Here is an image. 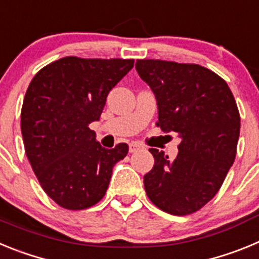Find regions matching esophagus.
<instances>
[{
	"label": "esophagus",
	"instance_id": "esophagus-1",
	"mask_svg": "<svg viewBox=\"0 0 259 259\" xmlns=\"http://www.w3.org/2000/svg\"><path fill=\"white\" fill-rule=\"evenodd\" d=\"M140 148H141L140 144L131 143V144H130V146H128V150H130V153H135V152H137V150L140 149Z\"/></svg>",
	"mask_w": 259,
	"mask_h": 259
}]
</instances>
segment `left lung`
Returning a JSON list of instances; mask_svg holds the SVG:
<instances>
[{
    "label": "left lung",
    "mask_w": 259,
    "mask_h": 259,
    "mask_svg": "<svg viewBox=\"0 0 259 259\" xmlns=\"http://www.w3.org/2000/svg\"><path fill=\"white\" fill-rule=\"evenodd\" d=\"M136 71L155 96L158 127L182 139L172 161L149 149L154 166L144 176L145 192L168 214H192L217 194L235 161L236 101L227 83L200 65L137 59Z\"/></svg>",
    "instance_id": "obj_1"
}]
</instances>
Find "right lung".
Listing matches in <instances>:
<instances>
[{
	"label": "right lung",
	"instance_id": "add662e5",
	"mask_svg": "<svg viewBox=\"0 0 259 259\" xmlns=\"http://www.w3.org/2000/svg\"><path fill=\"white\" fill-rule=\"evenodd\" d=\"M134 62L66 57L41 68L29 83L20 114L24 149L42 189L59 206L96 205L113 167L127 155L124 143L101 146L89 124L100 120L107 95Z\"/></svg>",
	"mask_w": 259,
	"mask_h": 259
}]
</instances>
